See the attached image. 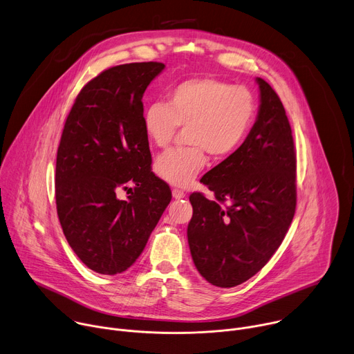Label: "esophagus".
I'll use <instances>...</instances> for the list:
<instances>
[{"mask_svg":"<svg viewBox=\"0 0 354 354\" xmlns=\"http://www.w3.org/2000/svg\"><path fill=\"white\" fill-rule=\"evenodd\" d=\"M172 196H174V198H183L186 194H185V192H182L179 189H174L172 190Z\"/></svg>","mask_w":354,"mask_h":354,"instance_id":"1","label":"esophagus"}]
</instances>
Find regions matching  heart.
<instances>
[{
    "label": "heart",
    "instance_id": "b5f03b06",
    "mask_svg": "<svg viewBox=\"0 0 354 354\" xmlns=\"http://www.w3.org/2000/svg\"><path fill=\"white\" fill-rule=\"evenodd\" d=\"M168 104H149L142 113L148 140L164 148L178 127L185 129L190 147L171 149L156 161V174L174 186H189L207 162L232 156L245 140L255 118V97L245 86L203 77L174 85Z\"/></svg>",
    "mask_w": 354,
    "mask_h": 354
}]
</instances>
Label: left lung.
<instances>
[{"label":"left lung","instance_id":"1","mask_svg":"<svg viewBox=\"0 0 354 354\" xmlns=\"http://www.w3.org/2000/svg\"><path fill=\"white\" fill-rule=\"evenodd\" d=\"M259 111L232 156L200 182L216 200L192 193L187 242L196 269L217 287H235L273 257L292 221L297 203L295 149L284 106L262 78Z\"/></svg>","mask_w":354,"mask_h":354}]
</instances>
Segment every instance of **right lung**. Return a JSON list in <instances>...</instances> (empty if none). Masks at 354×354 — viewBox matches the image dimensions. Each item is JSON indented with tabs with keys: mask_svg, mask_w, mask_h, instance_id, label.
<instances>
[{
	"mask_svg": "<svg viewBox=\"0 0 354 354\" xmlns=\"http://www.w3.org/2000/svg\"><path fill=\"white\" fill-rule=\"evenodd\" d=\"M164 68L148 62L105 70L81 89L64 124L57 214L75 255L100 274L122 273L137 261L172 198L151 172L142 126V95ZM129 184L135 192L119 199Z\"/></svg>",
	"mask_w": 354,
	"mask_h": 354,
	"instance_id": "right-lung-1",
	"label": "right lung"
}]
</instances>
